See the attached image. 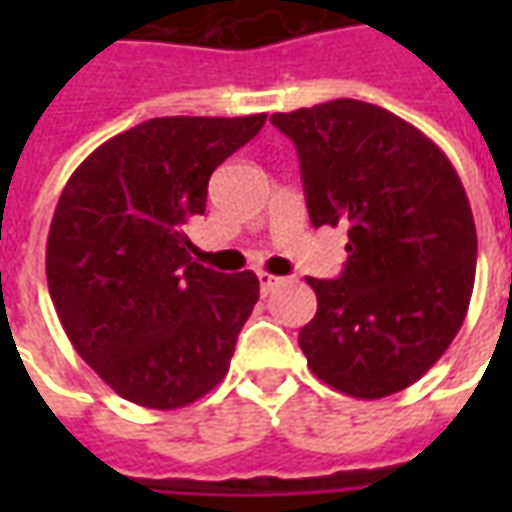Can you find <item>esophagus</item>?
I'll use <instances>...</instances> for the list:
<instances>
[{
  "label": "esophagus",
  "instance_id": "34e87169",
  "mask_svg": "<svg viewBox=\"0 0 512 512\" xmlns=\"http://www.w3.org/2000/svg\"><path fill=\"white\" fill-rule=\"evenodd\" d=\"M257 282H260V290H263V293H271L282 279L274 277V274H268V271H257Z\"/></svg>",
  "mask_w": 512,
  "mask_h": 512
}]
</instances>
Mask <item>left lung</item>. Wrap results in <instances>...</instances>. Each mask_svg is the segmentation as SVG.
Here are the masks:
<instances>
[{
  "instance_id": "obj_1",
  "label": "left lung",
  "mask_w": 512,
  "mask_h": 512,
  "mask_svg": "<svg viewBox=\"0 0 512 512\" xmlns=\"http://www.w3.org/2000/svg\"><path fill=\"white\" fill-rule=\"evenodd\" d=\"M271 123L296 145L310 222L348 230L340 279L307 277L318 296L299 332L307 365L345 395H395L439 362L469 310L477 230L461 178L376 104L337 98Z\"/></svg>"
}]
</instances>
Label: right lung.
<instances>
[{"label":"right lung","instance_id":"1","mask_svg":"<svg viewBox=\"0 0 512 512\" xmlns=\"http://www.w3.org/2000/svg\"><path fill=\"white\" fill-rule=\"evenodd\" d=\"M266 115L153 117L76 167L46 244L54 310L73 348L117 395L172 411L208 395L233 359L260 282L189 255L183 227L208 180Z\"/></svg>","mask_w":512,"mask_h":512}]
</instances>
